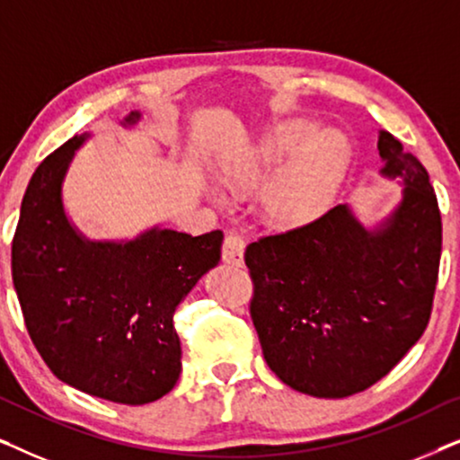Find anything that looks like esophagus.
<instances>
[{
  "mask_svg": "<svg viewBox=\"0 0 460 460\" xmlns=\"http://www.w3.org/2000/svg\"><path fill=\"white\" fill-rule=\"evenodd\" d=\"M244 255V238L238 232H228L222 244V260L232 266H241Z\"/></svg>",
  "mask_w": 460,
  "mask_h": 460,
  "instance_id": "34e87169",
  "label": "esophagus"
}]
</instances>
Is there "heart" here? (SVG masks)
<instances>
[{"mask_svg":"<svg viewBox=\"0 0 460 460\" xmlns=\"http://www.w3.org/2000/svg\"><path fill=\"white\" fill-rule=\"evenodd\" d=\"M318 131L314 121H293L276 131L261 148V163L299 156L272 194L274 211L285 222H304L316 216L329 203L348 163L343 137L335 131L318 136Z\"/></svg>","mask_w":460,"mask_h":460,"instance_id":"b5f03b06","label":"heart"}]
</instances>
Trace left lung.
I'll list each match as a JSON object with an SVG mask.
<instances>
[{
    "label": "left lung",
    "instance_id": "obj_1",
    "mask_svg": "<svg viewBox=\"0 0 460 460\" xmlns=\"http://www.w3.org/2000/svg\"><path fill=\"white\" fill-rule=\"evenodd\" d=\"M383 175L406 180L381 230L345 205L244 251L251 318L268 367L288 387L348 398L381 381L429 324L442 257V216L427 169L381 131Z\"/></svg>",
    "mask_w": 460,
    "mask_h": 460
}]
</instances>
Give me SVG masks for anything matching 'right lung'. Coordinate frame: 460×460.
I'll return each instance as SVG.
<instances>
[{
    "label": "right lung",
    "mask_w": 460,
    "mask_h": 460,
    "mask_svg": "<svg viewBox=\"0 0 460 460\" xmlns=\"http://www.w3.org/2000/svg\"><path fill=\"white\" fill-rule=\"evenodd\" d=\"M81 142L73 136L35 169L12 238V280L31 341L60 381L117 404H148L180 379L173 312L217 266L224 232L155 228L129 243L84 241L60 200Z\"/></svg>",
    "instance_id": "1"
}]
</instances>
